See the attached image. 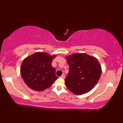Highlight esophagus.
<instances>
[{"label": "esophagus", "instance_id": "esophagus-1", "mask_svg": "<svg viewBox=\"0 0 123 123\" xmlns=\"http://www.w3.org/2000/svg\"><path fill=\"white\" fill-rule=\"evenodd\" d=\"M60 78H63V79L64 78H65V74H62L61 76H60Z\"/></svg>", "mask_w": 123, "mask_h": 123}]
</instances>
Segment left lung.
Returning <instances> with one entry per match:
<instances>
[{"label":"left lung","instance_id":"8db88e82","mask_svg":"<svg viewBox=\"0 0 123 123\" xmlns=\"http://www.w3.org/2000/svg\"><path fill=\"white\" fill-rule=\"evenodd\" d=\"M65 58L69 66L65 79L68 90L77 95L90 91L96 85L102 73L97 59L86 53L73 54Z\"/></svg>","mask_w":123,"mask_h":123}]
</instances>
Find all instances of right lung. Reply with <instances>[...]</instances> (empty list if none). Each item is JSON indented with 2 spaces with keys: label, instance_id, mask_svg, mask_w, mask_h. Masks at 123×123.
<instances>
[{
  "label": "right lung",
  "instance_id": "add662e5",
  "mask_svg": "<svg viewBox=\"0 0 123 123\" xmlns=\"http://www.w3.org/2000/svg\"><path fill=\"white\" fill-rule=\"evenodd\" d=\"M56 55L36 52L23 60L20 68L22 78L27 86L37 91H43L51 86L58 79L55 68L52 67Z\"/></svg>",
  "mask_w": 123,
  "mask_h": 123
}]
</instances>
